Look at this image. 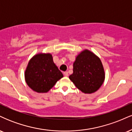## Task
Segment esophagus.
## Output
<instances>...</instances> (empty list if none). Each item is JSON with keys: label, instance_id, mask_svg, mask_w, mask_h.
Here are the masks:
<instances>
[{"label": "esophagus", "instance_id": "obj_1", "mask_svg": "<svg viewBox=\"0 0 132 132\" xmlns=\"http://www.w3.org/2000/svg\"><path fill=\"white\" fill-rule=\"evenodd\" d=\"M63 74H64V76H66V77H68V71H65V72H63Z\"/></svg>", "mask_w": 132, "mask_h": 132}]
</instances>
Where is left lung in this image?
Returning a JSON list of instances; mask_svg holds the SVG:
<instances>
[{
  "mask_svg": "<svg viewBox=\"0 0 132 132\" xmlns=\"http://www.w3.org/2000/svg\"><path fill=\"white\" fill-rule=\"evenodd\" d=\"M69 78L81 92L94 93L101 87L105 79L102 62L94 53L84 50L76 57L73 73Z\"/></svg>",
  "mask_w": 132,
  "mask_h": 132,
  "instance_id": "left-lung-1",
  "label": "left lung"
}]
</instances>
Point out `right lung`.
<instances>
[{
	"mask_svg": "<svg viewBox=\"0 0 132 132\" xmlns=\"http://www.w3.org/2000/svg\"><path fill=\"white\" fill-rule=\"evenodd\" d=\"M63 77L50 53H38L30 59L25 72L27 85L33 91L45 93Z\"/></svg>",
	"mask_w": 132,
	"mask_h": 132,
	"instance_id": "obj_1",
	"label": "right lung"
}]
</instances>
